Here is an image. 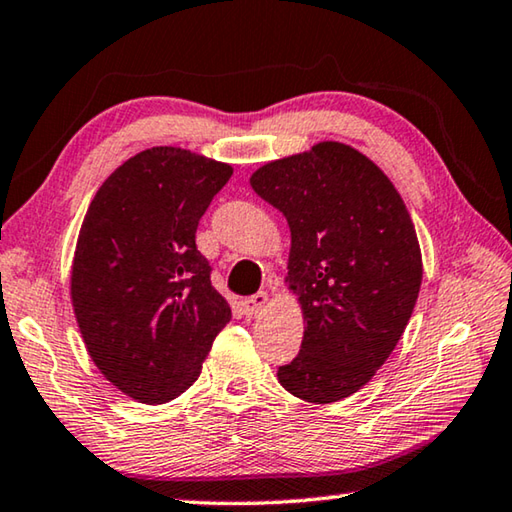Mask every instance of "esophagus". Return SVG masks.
Masks as SVG:
<instances>
[{"instance_id":"34e87169","label":"esophagus","mask_w":512,"mask_h":512,"mask_svg":"<svg viewBox=\"0 0 512 512\" xmlns=\"http://www.w3.org/2000/svg\"><path fill=\"white\" fill-rule=\"evenodd\" d=\"M266 302H268V293L259 291V293H253V296L241 300V309H244L246 316H253V314H257V311H262Z\"/></svg>"}]
</instances>
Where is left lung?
<instances>
[{
    "label": "left lung",
    "mask_w": 512,
    "mask_h": 512,
    "mask_svg": "<svg viewBox=\"0 0 512 512\" xmlns=\"http://www.w3.org/2000/svg\"><path fill=\"white\" fill-rule=\"evenodd\" d=\"M250 185L287 216L289 287L307 320L277 379L300 400L339 402L384 366L413 314L422 255L409 210L375 162L339 142L268 162Z\"/></svg>",
    "instance_id": "obj_1"
}]
</instances>
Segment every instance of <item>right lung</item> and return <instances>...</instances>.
Here are the masks:
<instances>
[{"label":"right lung","instance_id":"right-lung-1","mask_svg":"<svg viewBox=\"0 0 512 512\" xmlns=\"http://www.w3.org/2000/svg\"><path fill=\"white\" fill-rule=\"evenodd\" d=\"M230 176V164L155 146L121 164L85 214L74 314L101 375L137 402L185 393L232 318L196 248L198 221Z\"/></svg>","mask_w":512,"mask_h":512}]
</instances>
